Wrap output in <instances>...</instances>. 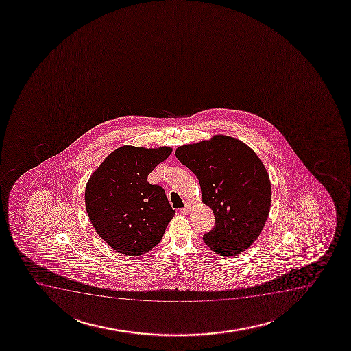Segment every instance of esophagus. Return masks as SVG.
Instances as JSON below:
<instances>
[{
  "label": "esophagus",
  "instance_id": "1",
  "mask_svg": "<svg viewBox=\"0 0 351 351\" xmlns=\"http://www.w3.org/2000/svg\"><path fill=\"white\" fill-rule=\"evenodd\" d=\"M190 209H191L190 204H186V206H184V208H182L181 210H180V213H182L183 215L189 214Z\"/></svg>",
  "mask_w": 351,
  "mask_h": 351
}]
</instances>
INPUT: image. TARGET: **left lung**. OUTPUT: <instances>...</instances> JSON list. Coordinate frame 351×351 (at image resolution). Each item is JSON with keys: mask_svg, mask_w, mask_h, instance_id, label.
<instances>
[{"mask_svg": "<svg viewBox=\"0 0 351 351\" xmlns=\"http://www.w3.org/2000/svg\"><path fill=\"white\" fill-rule=\"evenodd\" d=\"M175 154L196 175L203 203L215 215L204 243L224 257L244 252L260 236L270 210L271 186L258 156L243 142L224 135L182 145Z\"/></svg>", "mask_w": 351, "mask_h": 351, "instance_id": "obj_1", "label": "left lung"}]
</instances>
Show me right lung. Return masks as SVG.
I'll return each mask as SVG.
<instances>
[{
  "mask_svg": "<svg viewBox=\"0 0 351 351\" xmlns=\"http://www.w3.org/2000/svg\"><path fill=\"white\" fill-rule=\"evenodd\" d=\"M171 154L124 145L114 150L91 175L86 186V209L104 242L127 256L143 255L160 243L175 210L162 186L147 178Z\"/></svg>",
  "mask_w": 351,
  "mask_h": 351,
  "instance_id": "1",
  "label": "right lung"
}]
</instances>
